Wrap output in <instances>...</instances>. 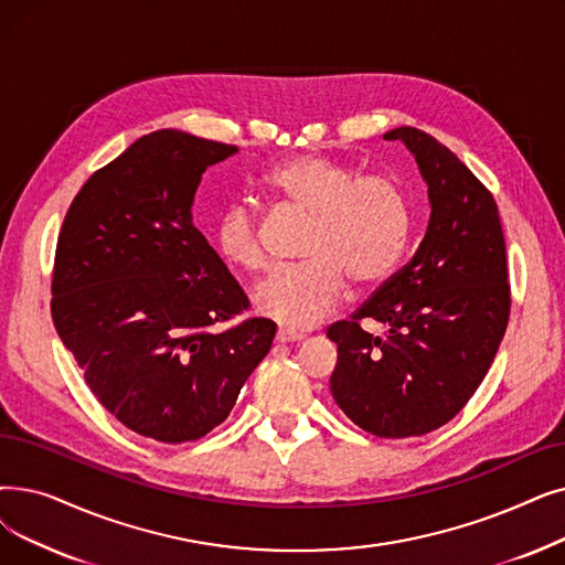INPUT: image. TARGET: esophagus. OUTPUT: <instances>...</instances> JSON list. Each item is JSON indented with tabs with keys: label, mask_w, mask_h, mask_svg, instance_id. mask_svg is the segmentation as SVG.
I'll list each match as a JSON object with an SVG mask.
<instances>
[{
	"label": "esophagus",
	"mask_w": 565,
	"mask_h": 565,
	"mask_svg": "<svg viewBox=\"0 0 565 565\" xmlns=\"http://www.w3.org/2000/svg\"><path fill=\"white\" fill-rule=\"evenodd\" d=\"M302 339H305V334H302V332H296V330H290V328H279V330H277V341H279V343L302 341Z\"/></svg>",
	"instance_id": "1"
}]
</instances>
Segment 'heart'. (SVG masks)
<instances>
[{"mask_svg": "<svg viewBox=\"0 0 565 565\" xmlns=\"http://www.w3.org/2000/svg\"><path fill=\"white\" fill-rule=\"evenodd\" d=\"M275 201L311 214L300 265L277 267L254 290L256 309L286 328H311L347 298L349 277L376 286L395 273L411 235V205L390 175L318 154L288 159L263 180ZM214 247L239 269L265 267L256 210L231 203L216 218Z\"/></svg>", "mask_w": 565, "mask_h": 565, "instance_id": "obj_1", "label": "heart"}]
</instances>
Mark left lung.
<instances>
[{
    "instance_id": "8db88e82",
    "label": "left lung",
    "mask_w": 565,
    "mask_h": 565,
    "mask_svg": "<svg viewBox=\"0 0 565 565\" xmlns=\"http://www.w3.org/2000/svg\"><path fill=\"white\" fill-rule=\"evenodd\" d=\"M429 193V226L415 256L349 321L337 343L332 397L381 438L423 436L450 423L473 397L508 328L505 239L494 195L434 136L399 127ZM379 320L385 338L361 330Z\"/></svg>"
}]
</instances>
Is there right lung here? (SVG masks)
<instances>
[{"label": "right lung", "instance_id": "1", "mask_svg": "<svg viewBox=\"0 0 565 565\" xmlns=\"http://www.w3.org/2000/svg\"><path fill=\"white\" fill-rule=\"evenodd\" d=\"M235 145L178 129L138 138L83 184L57 237L53 321L94 397L131 431L184 444L222 425L277 326L249 309L193 226L207 166Z\"/></svg>", "mask_w": 565, "mask_h": 565}]
</instances>
